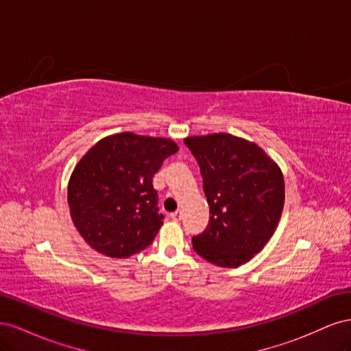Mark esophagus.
Here are the masks:
<instances>
[{"instance_id": "1", "label": "esophagus", "mask_w": 351, "mask_h": 351, "mask_svg": "<svg viewBox=\"0 0 351 351\" xmlns=\"http://www.w3.org/2000/svg\"><path fill=\"white\" fill-rule=\"evenodd\" d=\"M171 218H173L174 221H180V219H182V210H176V212H173V214H171Z\"/></svg>"}]
</instances>
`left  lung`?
<instances>
[{"label":"left lung","mask_w":351,"mask_h":351,"mask_svg":"<svg viewBox=\"0 0 351 351\" xmlns=\"http://www.w3.org/2000/svg\"><path fill=\"white\" fill-rule=\"evenodd\" d=\"M209 205L206 228L192 239L208 262L236 268L261 252L284 206L280 168L258 145L227 133L187 137Z\"/></svg>","instance_id":"obj_1"}]
</instances>
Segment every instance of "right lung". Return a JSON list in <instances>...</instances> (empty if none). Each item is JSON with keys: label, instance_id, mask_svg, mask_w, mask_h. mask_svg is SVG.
<instances>
[{"label": "right lung", "instance_id": "obj_1", "mask_svg": "<svg viewBox=\"0 0 351 351\" xmlns=\"http://www.w3.org/2000/svg\"><path fill=\"white\" fill-rule=\"evenodd\" d=\"M177 151L173 141L120 133L80 159L67 200L74 226L92 249L129 258L149 246L164 222L152 180Z\"/></svg>", "mask_w": 351, "mask_h": 351}]
</instances>
